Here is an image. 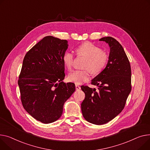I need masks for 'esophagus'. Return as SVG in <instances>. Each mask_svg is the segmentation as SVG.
<instances>
[{
    "instance_id": "obj_1",
    "label": "esophagus",
    "mask_w": 150,
    "mask_h": 150,
    "mask_svg": "<svg viewBox=\"0 0 150 150\" xmlns=\"http://www.w3.org/2000/svg\"><path fill=\"white\" fill-rule=\"evenodd\" d=\"M75 88H76V91H79V90L81 89V87L79 86V85H78V84H75Z\"/></svg>"
}]
</instances>
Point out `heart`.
I'll list each match as a JSON object with an SVG mask.
<instances>
[{"mask_svg":"<svg viewBox=\"0 0 150 150\" xmlns=\"http://www.w3.org/2000/svg\"><path fill=\"white\" fill-rule=\"evenodd\" d=\"M78 55H84L87 58L84 67L88 69L92 73L98 74L105 68L108 62V55L102 49L91 43H84L76 48ZM74 56L72 52L67 51L63 55V61L65 66L70 69L74 63ZM90 78L88 70H76L68 75L69 81L80 84L87 81Z\"/></svg>","mask_w":150,"mask_h":150,"instance_id":"b5f03b06","label":"heart"}]
</instances>
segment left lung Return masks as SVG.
Listing matches in <instances>:
<instances>
[{
	"mask_svg": "<svg viewBox=\"0 0 150 150\" xmlns=\"http://www.w3.org/2000/svg\"><path fill=\"white\" fill-rule=\"evenodd\" d=\"M99 40L110 47L108 63L92 80L97 90L81 87L85 93L81 105L82 114L87 121L95 125L106 124L120 113L132 90L131 67L124 48L111 37Z\"/></svg>",
	"mask_w": 150,
	"mask_h": 150,
	"instance_id": "left-lung-1",
	"label": "left lung"
}]
</instances>
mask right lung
I'll return each mask as SVG.
<instances>
[{
  "label": "right lung",
  "mask_w": 150,
  "mask_h": 150,
  "mask_svg": "<svg viewBox=\"0 0 150 150\" xmlns=\"http://www.w3.org/2000/svg\"><path fill=\"white\" fill-rule=\"evenodd\" d=\"M68 42L46 36L25 55L18 84L22 105L36 120L44 124L61 117L64 103L75 91L65 83L63 55Z\"/></svg>",
  "instance_id": "1"
}]
</instances>
